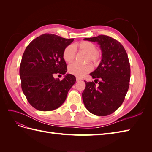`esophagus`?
Masks as SVG:
<instances>
[{
  "label": "esophagus",
  "instance_id": "34e87169",
  "mask_svg": "<svg viewBox=\"0 0 152 152\" xmlns=\"http://www.w3.org/2000/svg\"><path fill=\"white\" fill-rule=\"evenodd\" d=\"M76 80L77 81H81V80H82V79H81V78H79V77H76Z\"/></svg>",
  "mask_w": 152,
  "mask_h": 152
}]
</instances>
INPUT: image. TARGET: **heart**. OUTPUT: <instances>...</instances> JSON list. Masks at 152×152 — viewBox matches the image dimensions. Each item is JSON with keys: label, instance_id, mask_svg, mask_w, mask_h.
<instances>
[{"label": "heart", "instance_id": "b5f03b06", "mask_svg": "<svg viewBox=\"0 0 152 152\" xmlns=\"http://www.w3.org/2000/svg\"><path fill=\"white\" fill-rule=\"evenodd\" d=\"M74 47L84 50L88 54H87L88 56L86 58L87 61H91L95 64L99 61L100 55L97 51V46L96 44L90 41H82L81 42L75 44L74 46L72 45H69L64 49L63 56L64 60L66 62H71L74 59L76 54V50ZM92 69H93V67L89 64L82 65V64L78 63H73L68 66V71L72 75L82 77L84 76L86 73H89Z\"/></svg>", "mask_w": 152, "mask_h": 152}]
</instances>
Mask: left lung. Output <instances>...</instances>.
I'll list each match as a JSON object with an SVG mask.
<instances>
[{"mask_svg":"<svg viewBox=\"0 0 152 152\" xmlns=\"http://www.w3.org/2000/svg\"><path fill=\"white\" fill-rule=\"evenodd\" d=\"M84 40L98 42L102 59L90 73L94 82L85 81L82 99L91 113L107 116L115 112L125 99L129 86L130 63L125 49L117 40L104 35Z\"/></svg>","mask_w":152,"mask_h":152,"instance_id":"1","label":"left lung"}]
</instances>
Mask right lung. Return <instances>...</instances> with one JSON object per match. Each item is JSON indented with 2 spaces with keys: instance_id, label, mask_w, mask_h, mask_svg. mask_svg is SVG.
<instances>
[{
  "instance_id": "right-lung-1",
  "label": "right lung",
  "mask_w": 152,
  "mask_h": 152,
  "mask_svg": "<svg viewBox=\"0 0 152 152\" xmlns=\"http://www.w3.org/2000/svg\"><path fill=\"white\" fill-rule=\"evenodd\" d=\"M73 41L54 34H45L28 44L20 66L21 88L29 103L39 111H52L65 102L75 83L74 75L66 74L60 80L54 73L65 74L64 49Z\"/></svg>"
}]
</instances>
